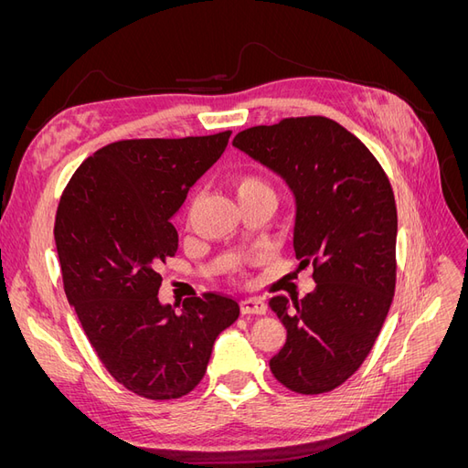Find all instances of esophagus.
<instances>
[{"instance_id": "1", "label": "esophagus", "mask_w": 468, "mask_h": 468, "mask_svg": "<svg viewBox=\"0 0 468 468\" xmlns=\"http://www.w3.org/2000/svg\"><path fill=\"white\" fill-rule=\"evenodd\" d=\"M239 308H242V314H265L267 304L260 296H248L239 303Z\"/></svg>"}]
</instances>
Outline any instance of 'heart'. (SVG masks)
Here are the masks:
<instances>
[{
  "mask_svg": "<svg viewBox=\"0 0 468 468\" xmlns=\"http://www.w3.org/2000/svg\"><path fill=\"white\" fill-rule=\"evenodd\" d=\"M232 187H234V193L238 197L239 205L250 201V199H256V197H260V195L273 193L271 187H269L261 177L251 176V174H236L232 177Z\"/></svg>",
  "mask_w": 468,
  "mask_h": 468,
  "instance_id": "heart-1",
  "label": "heart"
}]
</instances>
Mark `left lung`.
Instances as JSON below:
<instances>
[{
    "label": "left lung",
    "mask_w": 468,
    "mask_h": 468,
    "mask_svg": "<svg viewBox=\"0 0 468 468\" xmlns=\"http://www.w3.org/2000/svg\"><path fill=\"white\" fill-rule=\"evenodd\" d=\"M292 193V248L313 263L304 299L273 296L287 342L269 359L301 394L334 390L356 373L385 324L396 282V205L390 181L357 136L325 117L251 126L234 143Z\"/></svg>",
    "instance_id": "obj_1"
}]
</instances>
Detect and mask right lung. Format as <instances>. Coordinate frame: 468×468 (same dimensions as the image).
I'll use <instances>...</instances> for the list:
<instances>
[{
    "mask_svg": "<svg viewBox=\"0 0 468 468\" xmlns=\"http://www.w3.org/2000/svg\"><path fill=\"white\" fill-rule=\"evenodd\" d=\"M230 134L112 143L78 167L56 212L68 303L105 369L150 400L199 385L215 339L239 314L217 292L187 299L181 313L158 299V267L177 251L172 218Z\"/></svg>",
    "mask_w": 468,
    "mask_h": 468,
    "instance_id": "right-lung-1",
    "label": "right lung"
}]
</instances>
